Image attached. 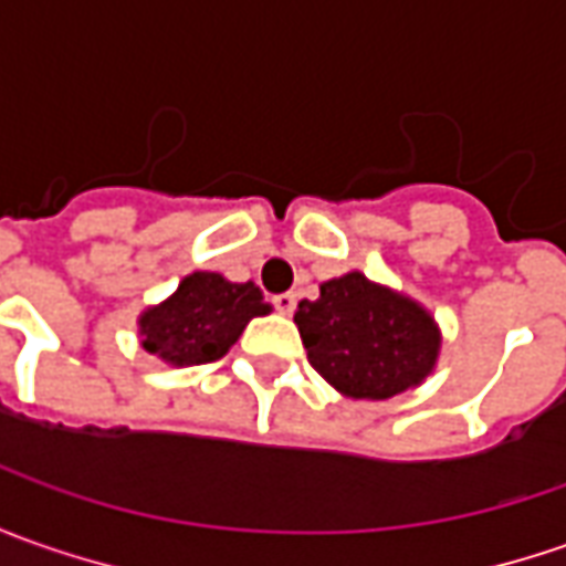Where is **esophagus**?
Instances as JSON below:
<instances>
[{
	"label": "esophagus",
	"instance_id": "34e87169",
	"mask_svg": "<svg viewBox=\"0 0 566 566\" xmlns=\"http://www.w3.org/2000/svg\"><path fill=\"white\" fill-rule=\"evenodd\" d=\"M272 306H275L282 316H291L294 306H297V294H291V291H287V294H275V297H272Z\"/></svg>",
	"mask_w": 566,
	"mask_h": 566
}]
</instances>
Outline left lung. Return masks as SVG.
Masks as SVG:
<instances>
[{"mask_svg": "<svg viewBox=\"0 0 566 566\" xmlns=\"http://www.w3.org/2000/svg\"><path fill=\"white\" fill-rule=\"evenodd\" d=\"M294 322L310 366L344 398H395L439 360L441 332L429 310L363 272L322 284L316 301L297 303Z\"/></svg>", "mask_w": 566, "mask_h": 566, "instance_id": "left-lung-1", "label": "left lung"}]
</instances>
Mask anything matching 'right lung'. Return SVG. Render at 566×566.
<instances>
[{"mask_svg": "<svg viewBox=\"0 0 566 566\" xmlns=\"http://www.w3.org/2000/svg\"><path fill=\"white\" fill-rule=\"evenodd\" d=\"M269 310L253 282L238 284L219 272H193L168 301L140 316V344L168 366H200L224 357L247 322Z\"/></svg>", "mask_w": 566, "mask_h": 566, "instance_id": "right-lung-1", "label": "right lung"}]
</instances>
